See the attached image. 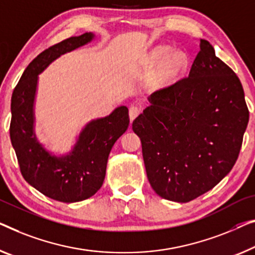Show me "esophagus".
<instances>
[{"mask_svg": "<svg viewBox=\"0 0 255 255\" xmlns=\"http://www.w3.org/2000/svg\"><path fill=\"white\" fill-rule=\"evenodd\" d=\"M140 113V108L137 105H131L129 108V118H130V121H132Z\"/></svg>", "mask_w": 255, "mask_h": 255, "instance_id": "34e87169", "label": "esophagus"}]
</instances>
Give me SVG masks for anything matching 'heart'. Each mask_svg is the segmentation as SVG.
Segmentation results:
<instances>
[{
	"label": "heart",
	"mask_w": 255,
	"mask_h": 255,
	"mask_svg": "<svg viewBox=\"0 0 255 255\" xmlns=\"http://www.w3.org/2000/svg\"><path fill=\"white\" fill-rule=\"evenodd\" d=\"M169 52H170L169 47H159L157 49H154L150 55V63L151 64L160 63L161 60H163L165 57L169 54ZM187 65H188V58L187 56H185V54H183L182 51L173 52V54H170V56L162 62L160 67H159L157 72L154 73L152 81H153L154 85L158 87L165 86L170 81H173V80L175 79L185 67H187Z\"/></svg>",
	"instance_id": "b5f03b06"
}]
</instances>
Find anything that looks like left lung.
I'll list each match as a JSON object with an SVG mask.
<instances>
[{
	"mask_svg": "<svg viewBox=\"0 0 255 255\" xmlns=\"http://www.w3.org/2000/svg\"><path fill=\"white\" fill-rule=\"evenodd\" d=\"M149 102L132 121L147 180L161 198L188 203L214 188L237 160L249 124L243 86L201 39L189 77Z\"/></svg>",
	"mask_w": 255,
	"mask_h": 255,
	"instance_id": "8db88e82",
	"label": "left lung"
}]
</instances>
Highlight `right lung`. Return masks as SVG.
<instances>
[{
    "label": "right lung",
    "mask_w": 255,
    "mask_h": 255,
    "mask_svg": "<svg viewBox=\"0 0 255 255\" xmlns=\"http://www.w3.org/2000/svg\"><path fill=\"white\" fill-rule=\"evenodd\" d=\"M93 33L72 36L45 49L22 73L11 97L10 138L21 175L49 198L75 203L94 196L103 184L110 151L129 126L128 109L119 106L111 115L91 120L65 155L51 154L34 132V102L39 74L55 59L94 39Z\"/></svg>",
    "instance_id": "right-lung-1"
}]
</instances>
